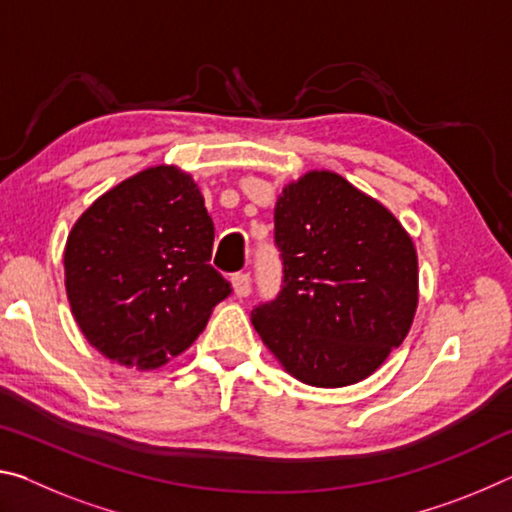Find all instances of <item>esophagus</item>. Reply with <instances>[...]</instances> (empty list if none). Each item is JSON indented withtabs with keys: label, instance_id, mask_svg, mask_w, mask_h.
<instances>
[{
	"label": "esophagus",
	"instance_id": "obj_1",
	"mask_svg": "<svg viewBox=\"0 0 512 512\" xmlns=\"http://www.w3.org/2000/svg\"><path fill=\"white\" fill-rule=\"evenodd\" d=\"M232 287L239 298L250 296V289H253V280H250L248 273H235L232 275Z\"/></svg>",
	"mask_w": 512,
	"mask_h": 512
}]
</instances>
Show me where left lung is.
Masks as SVG:
<instances>
[{"label": "left lung", "instance_id": "8db88e82", "mask_svg": "<svg viewBox=\"0 0 512 512\" xmlns=\"http://www.w3.org/2000/svg\"><path fill=\"white\" fill-rule=\"evenodd\" d=\"M282 291L250 320L302 384L341 388L370 377L418 309V253L402 223L334 171H307L275 203Z\"/></svg>", "mask_w": 512, "mask_h": 512}]
</instances>
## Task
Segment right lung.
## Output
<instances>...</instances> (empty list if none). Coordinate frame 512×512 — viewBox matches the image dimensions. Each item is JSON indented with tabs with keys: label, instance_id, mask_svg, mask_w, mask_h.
Wrapping results in <instances>:
<instances>
[{
	"label": "right lung",
	"instance_id": "add662e5",
	"mask_svg": "<svg viewBox=\"0 0 512 512\" xmlns=\"http://www.w3.org/2000/svg\"><path fill=\"white\" fill-rule=\"evenodd\" d=\"M212 244L201 189L173 164L99 196L63 253L69 307L92 348L137 370L185 352L232 291L210 264Z\"/></svg>",
	"mask_w": 512,
	"mask_h": 512
}]
</instances>
